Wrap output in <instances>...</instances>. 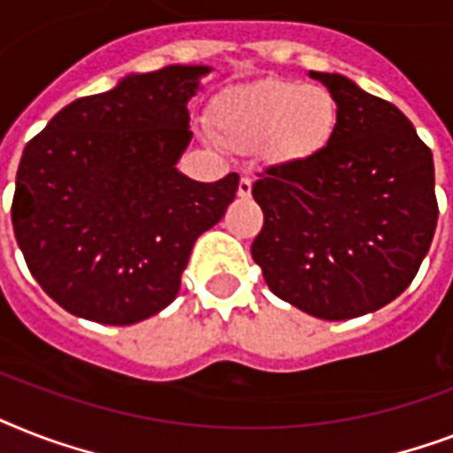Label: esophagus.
Segmentation results:
<instances>
[{
	"mask_svg": "<svg viewBox=\"0 0 453 453\" xmlns=\"http://www.w3.org/2000/svg\"><path fill=\"white\" fill-rule=\"evenodd\" d=\"M251 178L249 176H244V178H240V185H237V195H240V197H251Z\"/></svg>",
	"mask_w": 453,
	"mask_h": 453,
	"instance_id": "34e87169",
	"label": "esophagus"
}]
</instances>
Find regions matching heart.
I'll return each instance as SVG.
<instances>
[{
    "instance_id": "b5f03b06",
    "label": "heart",
    "mask_w": 453,
    "mask_h": 453,
    "mask_svg": "<svg viewBox=\"0 0 453 453\" xmlns=\"http://www.w3.org/2000/svg\"><path fill=\"white\" fill-rule=\"evenodd\" d=\"M213 127L223 145L254 150L270 162H305L329 145L338 103L329 88L291 80H261L223 91L213 103Z\"/></svg>"
}]
</instances>
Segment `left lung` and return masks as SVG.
<instances>
[{
	"label": "left lung",
	"instance_id": "obj_1",
	"mask_svg": "<svg viewBox=\"0 0 453 453\" xmlns=\"http://www.w3.org/2000/svg\"><path fill=\"white\" fill-rule=\"evenodd\" d=\"M338 103L319 155L270 166L251 188L265 284L319 319L383 308L416 277L437 226L433 152L402 110L343 74L312 73Z\"/></svg>",
	"mask_w": 453,
	"mask_h": 453
}]
</instances>
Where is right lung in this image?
Here are the masks:
<instances>
[{
	"label": "right lung",
	"mask_w": 453,
	"mask_h": 453,
	"mask_svg": "<svg viewBox=\"0 0 453 453\" xmlns=\"http://www.w3.org/2000/svg\"><path fill=\"white\" fill-rule=\"evenodd\" d=\"M209 65L134 73L77 98L25 145L13 233L39 287L91 322L127 326L180 289L202 233L234 199L240 176L199 183L176 169L192 141L188 103Z\"/></svg>",
	"instance_id": "add662e5"
}]
</instances>
